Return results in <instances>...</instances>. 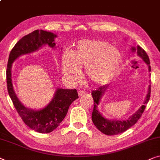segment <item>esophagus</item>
Listing matches in <instances>:
<instances>
[{
	"label": "esophagus",
	"mask_w": 160,
	"mask_h": 160,
	"mask_svg": "<svg viewBox=\"0 0 160 160\" xmlns=\"http://www.w3.org/2000/svg\"><path fill=\"white\" fill-rule=\"evenodd\" d=\"M78 96H79V97H82L85 94V92L82 91V90H79V91L78 92Z\"/></svg>",
	"instance_id": "esophagus-1"
}]
</instances>
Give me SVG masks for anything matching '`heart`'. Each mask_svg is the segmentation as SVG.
<instances>
[{
    "label": "heart",
    "mask_w": 160,
    "mask_h": 160,
    "mask_svg": "<svg viewBox=\"0 0 160 160\" xmlns=\"http://www.w3.org/2000/svg\"><path fill=\"white\" fill-rule=\"evenodd\" d=\"M122 61L120 50L108 42L82 40L72 51L63 53L62 73L67 80L75 82L79 78L81 68L84 67L86 79L93 84H105L118 71Z\"/></svg>",
    "instance_id": "b5f03b06"
}]
</instances>
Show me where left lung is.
I'll list each match as a JSON object with an SVG mask.
<instances>
[{
	"instance_id": "8db88e82",
	"label": "left lung",
	"mask_w": 160,
	"mask_h": 160,
	"mask_svg": "<svg viewBox=\"0 0 160 160\" xmlns=\"http://www.w3.org/2000/svg\"><path fill=\"white\" fill-rule=\"evenodd\" d=\"M131 50L133 52H135L136 51L137 52L138 56L140 57L145 62V63L147 65L148 71H149V72H150L151 71V66H150L149 56L147 55V52L143 50V48L138 45L136 48V47L132 46ZM149 82H151L150 80ZM108 86V84L102 86V87H99L98 89H97V90L92 92V95L94 99V108L92 114V120L94 126L102 133L108 136H112L123 133L124 131H126L128 128H130L131 127L133 126L138 121V119L140 118L142 113L145 110L146 105H147L149 100L150 93H151V85L149 84V87H148V92L147 96H146L145 100L143 102V105L141 106L140 108L136 112H134L133 115H131L128 119L125 120L108 119L104 117L98 110V106L99 105V102H100V99L102 97L103 94H105Z\"/></svg>"
}]
</instances>
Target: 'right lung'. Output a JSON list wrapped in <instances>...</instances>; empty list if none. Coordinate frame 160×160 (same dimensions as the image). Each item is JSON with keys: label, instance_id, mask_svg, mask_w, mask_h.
Returning a JSON list of instances; mask_svg holds the SVG:
<instances>
[{"label": "right lung", "instance_id": "add662e5", "mask_svg": "<svg viewBox=\"0 0 160 160\" xmlns=\"http://www.w3.org/2000/svg\"><path fill=\"white\" fill-rule=\"evenodd\" d=\"M55 38H57V35L52 32L38 29L24 36L11 50L7 66V88L16 110L27 126L32 130L42 133H50L58 128L66 117L69 106L78 98L77 91L76 89L58 88L52 100L45 108L38 110L29 108L23 105L14 91L11 77V68L13 62L20 56L38 51L42 46L48 45L52 49L56 48Z\"/></svg>", "mask_w": 160, "mask_h": 160}]
</instances>
